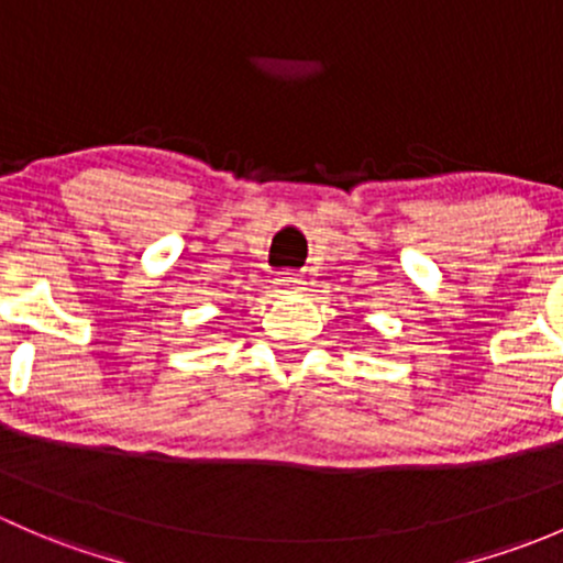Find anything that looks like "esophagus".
<instances>
[{"mask_svg": "<svg viewBox=\"0 0 563 563\" xmlns=\"http://www.w3.org/2000/svg\"><path fill=\"white\" fill-rule=\"evenodd\" d=\"M274 287L279 295H298V292H303V279L295 274H282L279 279L274 282Z\"/></svg>", "mask_w": 563, "mask_h": 563, "instance_id": "obj_1", "label": "esophagus"}]
</instances>
